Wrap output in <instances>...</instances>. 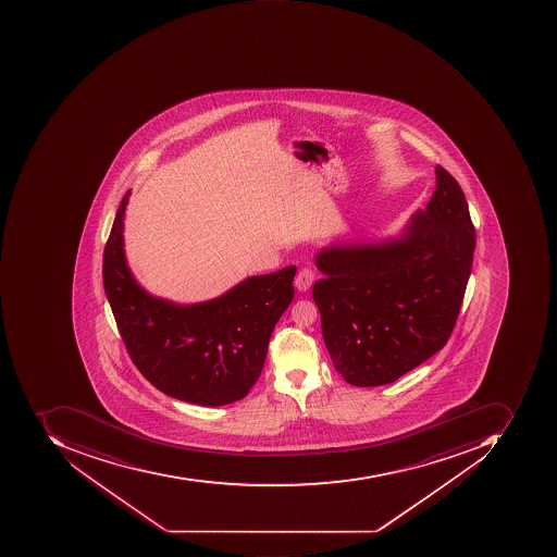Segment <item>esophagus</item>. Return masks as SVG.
<instances>
[{"mask_svg": "<svg viewBox=\"0 0 557 557\" xmlns=\"http://www.w3.org/2000/svg\"><path fill=\"white\" fill-rule=\"evenodd\" d=\"M314 281L313 271L309 270V268H305V270L299 271L298 276H296L295 286L299 293L308 292L311 284Z\"/></svg>", "mask_w": 557, "mask_h": 557, "instance_id": "obj_1", "label": "esophagus"}]
</instances>
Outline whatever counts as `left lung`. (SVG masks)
Returning <instances> with one entry per match:
<instances>
[{"instance_id":"obj_1","label":"left lung","mask_w":557,"mask_h":557,"mask_svg":"<svg viewBox=\"0 0 557 557\" xmlns=\"http://www.w3.org/2000/svg\"><path fill=\"white\" fill-rule=\"evenodd\" d=\"M436 189L398 236L333 243L317 252L313 286L331 360L355 386H382L444 348L472 271L475 230L458 182L436 165Z\"/></svg>"}]
</instances>
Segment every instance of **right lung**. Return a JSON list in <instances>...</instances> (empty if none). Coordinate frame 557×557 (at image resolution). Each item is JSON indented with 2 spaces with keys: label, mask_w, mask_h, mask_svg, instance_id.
Segmentation results:
<instances>
[{
  "label": "right lung",
  "mask_w": 557,
  "mask_h": 557,
  "mask_svg": "<svg viewBox=\"0 0 557 557\" xmlns=\"http://www.w3.org/2000/svg\"><path fill=\"white\" fill-rule=\"evenodd\" d=\"M122 199L103 251V287L138 371L187 404L221 407L248 395L261 375L271 335L295 296L296 265L246 277L194 305L157 298L132 274L124 249Z\"/></svg>",
  "instance_id": "obj_1"
}]
</instances>
